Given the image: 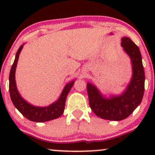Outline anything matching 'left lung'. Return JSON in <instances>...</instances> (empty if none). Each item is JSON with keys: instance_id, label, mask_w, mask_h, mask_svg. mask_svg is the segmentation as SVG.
Returning <instances> with one entry per match:
<instances>
[{"instance_id": "left-lung-1", "label": "left lung", "mask_w": 155, "mask_h": 155, "mask_svg": "<svg viewBox=\"0 0 155 155\" xmlns=\"http://www.w3.org/2000/svg\"><path fill=\"white\" fill-rule=\"evenodd\" d=\"M122 47L133 65L132 80L125 92L120 96L105 98L94 85L87 84L90 108L97 117L105 120L120 121L128 117L140 104L144 92L145 74L139 49L127 37L122 38Z\"/></svg>"}]
</instances>
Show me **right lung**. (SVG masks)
I'll return each mask as SVG.
<instances>
[{"label":"right lung","instance_id":"obj_1","mask_svg":"<svg viewBox=\"0 0 155 155\" xmlns=\"http://www.w3.org/2000/svg\"><path fill=\"white\" fill-rule=\"evenodd\" d=\"M22 49L20 46L16 54L15 60L11 68L9 74V93L12 103L18 111L28 120L36 122H47L60 117L64 112L65 100L69 91L74 85V81L68 84L63 89L58 101L47 107H35L23 100L17 91L15 82V70L18 62L19 55Z\"/></svg>","mask_w":155,"mask_h":155}]
</instances>
